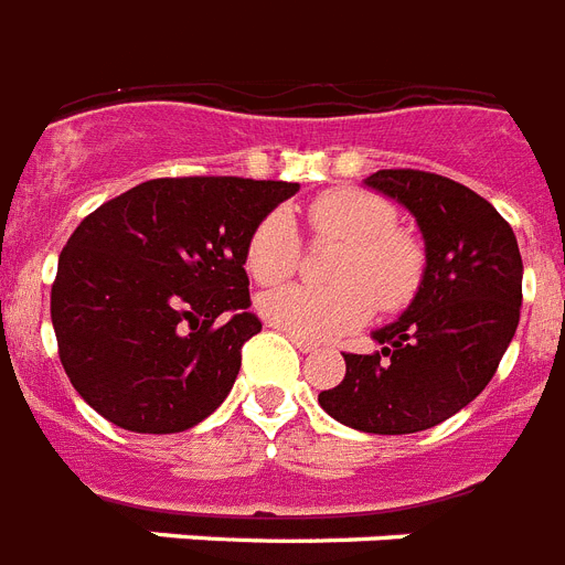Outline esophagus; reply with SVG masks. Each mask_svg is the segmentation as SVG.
Here are the masks:
<instances>
[{
	"instance_id": "1",
	"label": "esophagus",
	"mask_w": 565,
	"mask_h": 565,
	"mask_svg": "<svg viewBox=\"0 0 565 565\" xmlns=\"http://www.w3.org/2000/svg\"><path fill=\"white\" fill-rule=\"evenodd\" d=\"M287 337H290V343L296 345V349H299L301 354L317 352V343H310V340H301V337H296V334H287Z\"/></svg>"
}]
</instances>
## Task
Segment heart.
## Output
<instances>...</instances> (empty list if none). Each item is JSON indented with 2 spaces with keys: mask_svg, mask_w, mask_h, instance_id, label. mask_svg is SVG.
I'll return each instance as SVG.
<instances>
[{
  "mask_svg": "<svg viewBox=\"0 0 565 565\" xmlns=\"http://www.w3.org/2000/svg\"><path fill=\"white\" fill-rule=\"evenodd\" d=\"M310 228L334 239L345 252L337 257V287L284 284L257 299L269 326L310 343H328L361 328L372 310H398L416 296L422 252L395 231V211L363 190H331L310 204ZM301 255L299 231L287 211L266 213L246 246V269L257 284H278L296 269Z\"/></svg>",
  "mask_w": 565,
  "mask_h": 565,
  "instance_id": "1",
  "label": "heart"
}]
</instances>
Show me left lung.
I'll list each match as a JSON object with an SVG mask.
<instances>
[{
    "label": "left lung",
    "instance_id": "1",
    "mask_svg": "<svg viewBox=\"0 0 565 565\" xmlns=\"http://www.w3.org/2000/svg\"><path fill=\"white\" fill-rule=\"evenodd\" d=\"M363 184L416 220L425 269L402 317L372 331L381 352L343 354L345 377L319 404L363 434H416L463 411L499 370L519 326L522 255L501 213L457 181L377 170Z\"/></svg>",
    "mask_w": 565,
    "mask_h": 565
}]
</instances>
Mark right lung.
<instances>
[{"mask_svg":"<svg viewBox=\"0 0 565 565\" xmlns=\"http://www.w3.org/2000/svg\"><path fill=\"white\" fill-rule=\"evenodd\" d=\"M299 184L154 179L110 199L57 257L52 328L70 384L135 434H179L231 393L248 310L246 246Z\"/></svg>","mask_w":565,"mask_h":565,"instance_id":"add662e5","label":"right lung"}]
</instances>
